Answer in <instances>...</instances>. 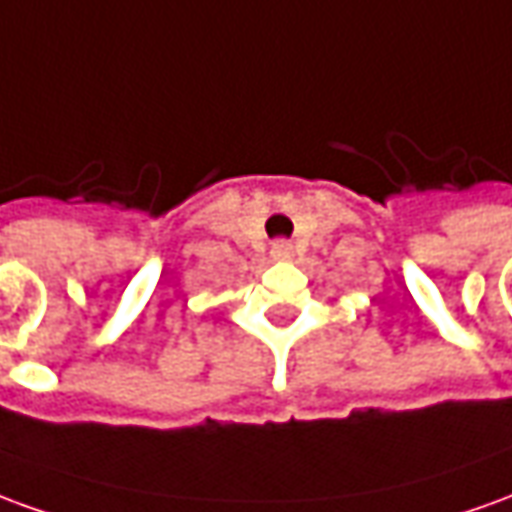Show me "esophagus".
Returning a JSON list of instances; mask_svg holds the SVG:
<instances>
[{"label":"esophagus","mask_w":512,"mask_h":512,"mask_svg":"<svg viewBox=\"0 0 512 512\" xmlns=\"http://www.w3.org/2000/svg\"><path fill=\"white\" fill-rule=\"evenodd\" d=\"M271 252L277 257H288L291 255V241H285V238H280V241H274V246H271Z\"/></svg>","instance_id":"34e87169"}]
</instances>
